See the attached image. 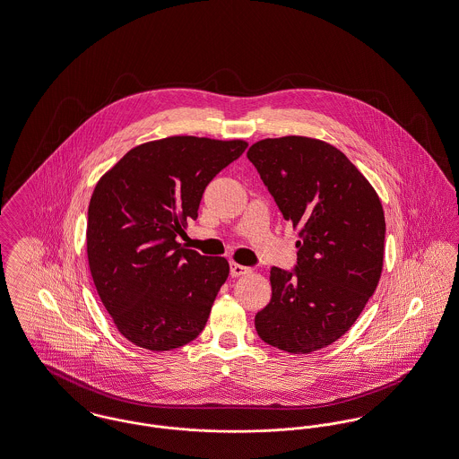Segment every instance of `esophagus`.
<instances>
[{"label":"esophagus","instance_id":"1","mask_svg":"<svg viewBox=\"0 0 459 459\" xmlns=\"http://www.w3.org/2000/svg\"><path fill=\"white\" fill-rule=\"evenodd\" d=\"M251 269L249 267H244V265H239V264H236V262H230V275L232 277H241L244 273H249Z\"/></svg>","mask_w":459,"mask_h":459}]
</instances>
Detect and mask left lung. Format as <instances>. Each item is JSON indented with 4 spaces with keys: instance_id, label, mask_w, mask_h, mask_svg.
<instances>
[{
    "instance_id": "8db88e82",
    "label": "left lung",
    "mask_w": 459,
    "mask_h": 459,
    "mask_svg": "<svg viewBox=\"0 0 459 459\" xmlns=\"http://www.w3.org/2000/svg\"><path fill=\"white\" fill-rule=\"evenodd\" d=\"M247 160L299 238L295 269H270L272 298L255 317L256 333L290 353L319 351L351 329L377 290L379 197L342 151L316 138H265Z\"/></svg>"
}]
</instances>
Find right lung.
I'll list each match as a JSON object with an SVG mask.
<instances>
[{"instance_id": "obj_1", "label": "right lung", "mask_w": 459, "mask_h": 459, "mask_svg": "<svg viewBox=\"0 0 459 459\" xmlns=\"http://www.w3.org/2000/svg\"><path fill=\"white\" fill-rule=\"evenodd\" d=\"M247 143L168 136L126 152L88 206L86 253L117 331L152 351L187 345L204 329L229 262L177 243L203 192Z\"/></svg>"}]
</instances>
